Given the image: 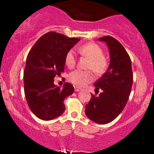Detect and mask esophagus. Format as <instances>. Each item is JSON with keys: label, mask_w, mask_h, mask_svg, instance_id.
Returning <instances> with one entry per match:
<instances>
[{"label": "esophagus", "mask_w": 154, "mask_h": 154, "mask_svg": "<svg viewBox=\"0 0 154 154\" xmlns=\"http://www.w3.org/2000/svg\"><path fill=\"white\" fill-rule=\"evenodd\" d=\"M74 90H75V92H80V91H81V90H82L81 88H78V87H75Z\"/></svg>", "instance_id": "esophagus-1"}]
</instances>
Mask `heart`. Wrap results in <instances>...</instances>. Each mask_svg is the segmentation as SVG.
I'll return each mask as SVG.
<instances>
[{
    "label": "heart",
    "mask_w": 154,
    "mask_h": 154,
    "mask_svg": "<svg viewBox=\"0 0 154 154\" xmlns=\"http://www.w3.org/2000/svg\"><path fill=\"white\" fill-rule=\"evenodd\" d=\"M79 53L89 59L88 68L91 69L97 74H102L106 71V60L103 56V51L100 46L94 43H88L79 48ZM75 54L73 50L67 52L65 56V64L69 68L75 64ZM69 81L78 87H84L94 80V75L90 71L75 70L69 73Z\"/></svg>",
    "instance_id": "b5f03b06"
}]
</instances>
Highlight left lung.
<instances>
[{
    "label": "left lung",
    "instance_id": "left-lung-1",
    "mask_svg": "<svg viewBox=\"0 0 154 154\" xmlns=\"http://www.w3.org/2000/svg\"><path fill=\"white\" fill-rule=\"evenodd\" d=\"M98 41L106 43L110 55L106 72L94 83L95 90H102L99 96L91 94L85 106V115L98 124L113 121L122 112L131 92L133 75L132 62L123 46L111 36H104Z\"/></svg>",
    "mask_w": 154,
    "mask_h": 154
}]
</instances>
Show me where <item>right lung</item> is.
I'll list each match as a JSON object with an SVG mask.
<instances>
[{
	"label": "right lung",
	"instance_id": "obj_1",
	"mask_svg": "<svg viewBox=\"0 0 154 154\" xmlns=\"http://www.w3.org/2000/svg\"><path fill=\"white\" fill-rule=\"evenodd\" d=\"M80 40L52 31L42 35L29 51L24 71V94L38 119L50 121L64 113V99L74 88L69 83L58 87L54 78L63 73L66 54Z\"/></svg>",
	"mask_w": 154,
	"mask_h": 154
}]
</instances>
